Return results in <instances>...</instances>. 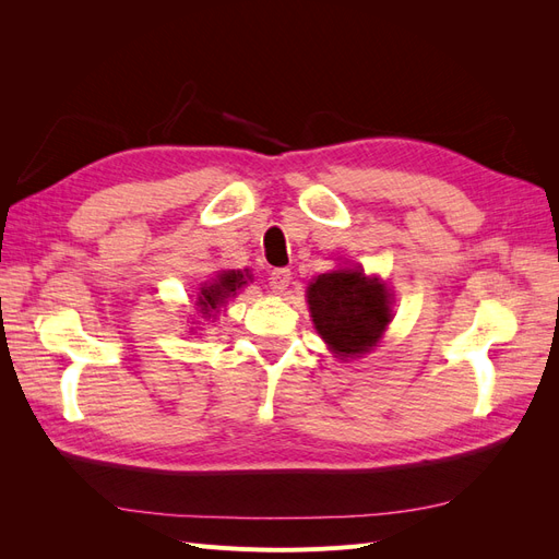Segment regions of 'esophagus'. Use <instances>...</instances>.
Returning a JSON list of instances; mask_svg holds the SVG:
<instances>
[{"mask_svg":"<svg viewBox=\"0 0 559 559\" xmlns=\"http://www.w3.org/2000/svg\"><path fill=\"white\" fill-rule=\"evenodd\" d=\"M267 284H270V289L277 292V294L286 292V286L292 284V270H286V267L270 270V273H267Z\"/></svg>","mask_w":559,"mask_h":559,"instance_id":"esophagus-1","label":"esophagus"}]
</instances>
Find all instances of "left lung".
Returning a JSON list of instances; mask_svg holds the SVG:
<instances>
[{
  "instance_id": "8db88e82",
  "label": "left lung",
  "mask_w": 559,
  "mask_h": 559,
  "mask_svg": "<svg viewBox=\"0 0 559 559\" xmlns=\"http://www.w3.org/2000/svg\"><path fill=\"white\" fill-rule=\"evenodd\" d=\"M308 302L317 331L343 359L376 347L392 319L386 286L361 270L319 275L308 286Z\"/></svg>"
}]
</instances>
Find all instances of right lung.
<instances>
[{
	"mask_svg": "<svg viewBox=\"0 0 559 559\" xmlns=\"http://www.w3.org/2000/svg\"><path fill=\"white\" fill-rule=\"evenodd\" d=\"M247 277H249L247 270H245V273H242V270H228V273L218 275V280L214 284L205 286V289H202V294H200V298H198L202 314L214 312L226 298L235 296V292L247 284Z\"/></svg>",
	"mask_w": 559,
	"mask_h": 559,
	"instance_id": "add662e5",
	"label": "right lung"
}]
</instances>
